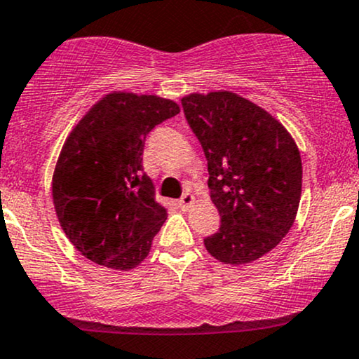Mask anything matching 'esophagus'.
Instances as JSON below:
<instances>
[{
  "mask_svg": "<svg viewBox=\"0 0 359 359\" xmlns=\"http://www.w3.org/2000/svg\"><path fill=\"white\" fill-rule=\"evenodd\" d=\"M193 203H195V196H193L190 191L183 193V196H181L180 201H178L181 210H188V208H190Z\"/></svg>",
  "mask_w": 359,
  "mask_h": 359,
  "instance_id": "esophagus-1",
  "label": "esophagus"
}]
</instances>
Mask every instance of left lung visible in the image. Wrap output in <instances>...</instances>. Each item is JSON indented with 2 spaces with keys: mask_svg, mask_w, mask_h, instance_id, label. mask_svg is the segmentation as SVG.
Segmentation results:
<instances>
[{
  "mask_svg": "<svg viewBox=\"0 0 359 359\" xmlns=\"http://www.w3.org/2000/svg\"><path fill=\"white\" fill-rule=\"evenodd\" d=\"M181 104L203 147L220 213V229L205 237V248L225 264L259 259L295 222L302 195L295 140L275 116L236 93H193Z\"/></svg>",
  "mask_w": 359,
  "mask_h": 359,
  "instance_id": "8db88e82",
  "label": "left lung"
}]
</instances>
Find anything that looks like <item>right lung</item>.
<instances>
[{
	"label": "right lung",
	"instance_id": "obj_1",
	"mask_svg": "<svg viewBox=\"0 0 359 359\" xmlns=\"http://www.w3.org/2000/svg\"><path fill=\"white\" fill-rule=\"evenodd\" d=\"M178 114V103L161 96L110 93L64 142L52 178L55 213L71 244L93 263L128 271L151 251L168 213L144 172V142Z\"/></svg>",
	"mask_w": 359,
	"mask_h": 359
}]
</instances>
